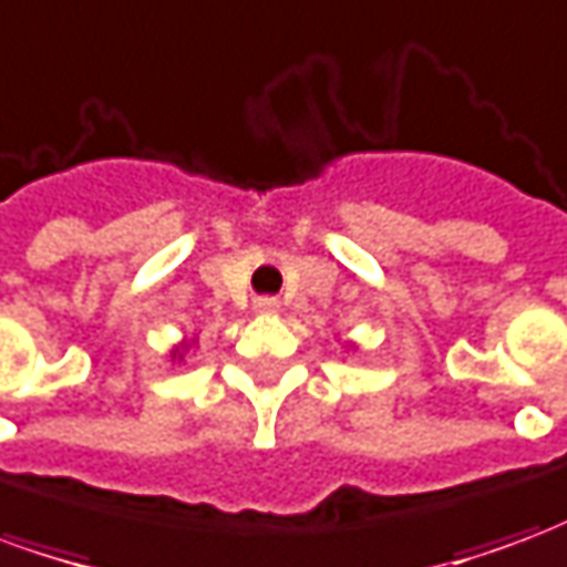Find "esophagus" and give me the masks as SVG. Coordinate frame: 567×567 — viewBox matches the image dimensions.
Wrapping results in <instances>:
<instances>
[{
  "label": "esophagus",
  "instance_id": "obj_1",
  "mask_svg": "<svg viewBox=\"0 0 567 567\" xmlns=\"http://www.w3.org/2000/svg\"><path fill=\"white\" fill-rule=\"evenodd\" d=\"M255 312H260V316H272V312H279V300H276V297H258V300H255Z\"/></svg>",
  "mask_w": 567,
  "mask_h": 567
}]
</instances>
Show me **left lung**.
<instances>
[{
  "instance_id": "1",
  "label": "left lung",
  "mask_w": 567,
  "mask_h": 567,
  "mask_svg": "<svg viewBox=\"0 0 567 567\" xmlns=\"http://www.w3.org/2000/svg\"><path fill=\"white\" fill-rule=\"evenodd\" d=\"M349 349H352V343H349Z\"/></svg>"
}]
</instances>
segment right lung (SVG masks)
I'll return each instance as SVG.
<instances>
[{"mask_svg":"<svg viewBox=\"0 0 567 567\" xmlns=\"http://www.w3.org/2000/svg\"><path fill=\"white\" fill-rule=\"evenodd\" d=\"M190 346H197V340H182V343L175 346L173 352H169V358H173V361H182V358H185V352H187V349H190Z\"/></svg>","mask_w":567,"mask_h":567,"instance_id":"1","label":"right lung"}]
</instances>
